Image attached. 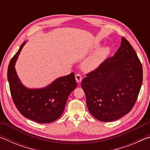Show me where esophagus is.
Returning a JSON list of instances; mask_svg holds the SVG:
<instances>
[{"label": "esophagus", "mask_w": 150, "mask_h": 150, "mask_svg": "<svg viewBox=\"0 0 150 150\" xmlns=\"http://www.w3.org/2000/svg\"><path fill=\"white\" fill-rule=\"evenodd\" d=\"M75 79H76V81H77L78 83H79L82 80V76L80 74V73H77V74L75 75Z\"/></svg>", "instance_id": "obj_1"}]
</instances>
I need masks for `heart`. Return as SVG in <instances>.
Here are the masks:
<instances>
[{"mask_svg": "<svg viewBox=\"0 0 150 150\" xmlns=\"http://www.w3.org/2000/svg\"><path fill=\"white\" fill-rule=\"evenodd\" d=\"M109 52H110V49L108 47H104L97 54L88 58L83 63V68H84V69L86 71H91L95 69L98 65V64H99L101 58L108 55Z\"/></svg>", "mask_w": 150, "mask_h": 150, "instance_id": "obj_1", "label": "heart"}]
</instances>
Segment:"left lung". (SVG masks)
<instances>
[{
  "label": "left lung",
  "instance_id": "obj_1",
  "mask_svg": "<svg viewBox=\"0 0 150 150\" xmlns=\"http://www.w3.org/2000/svg\"><path fill=\"white\" fill-rule=\"evenodd\" d=\"M143 81V69L135 50L125 38L112 57L81 81L88 110L102 122L128 114L135 105Z\"/></svg>",
  "mask_w": 150,
  "mask_h": 150
}]
</instances>
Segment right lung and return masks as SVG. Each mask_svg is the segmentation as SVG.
Instances as JSON below:
<instances>
[{
	"label": "right lung",
	"instance_id": "right-lung-1",
	"mask_svg": "<svg viewBox=\"0 0 150 150\" xmlns=\"http://www.w3.org/2000/svg\"><path fill=\"white\" fill-rule=\"evenodd\" d=\"M24 42L12 58L7 77L15 106L24 117L38 123H50L57 120L63 112L70 93L77 87L73 73L54 81L44 88L29 89L18 77L14 65Z\"/></svg>",
	"mask_w": 150,
	"mask_h": 150
}]
</instances>
